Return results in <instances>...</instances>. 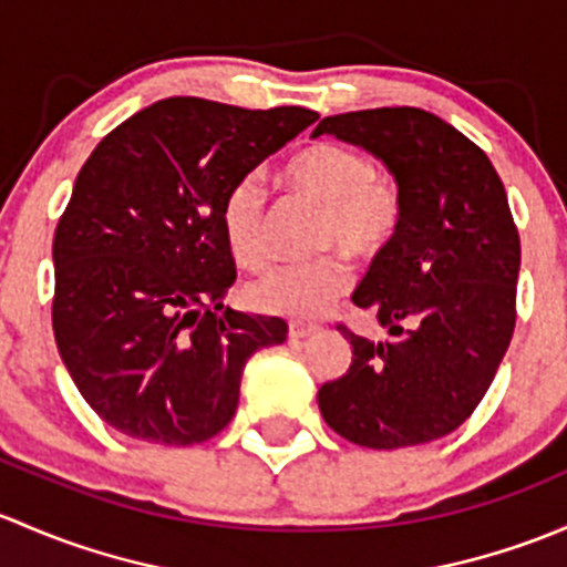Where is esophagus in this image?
Segmentation results:
<instances>
[{
    "label": "esophagus",
    "mask_w": 567,
    "mask_h": 567,
    "mask_svg": "<svg viewBox=\"0 0 567 567\" xmlns=\"http://www.w3.org/2000/svg\"><path fill=\"white\" fill-rule=\"evenodd\" d=\"M317 330H319V324H313V322H291L289 324V338L300 341V338L313 336V332H317Z\"/></svg>",
    "instance_id": "34e87169"
}]
</instances>
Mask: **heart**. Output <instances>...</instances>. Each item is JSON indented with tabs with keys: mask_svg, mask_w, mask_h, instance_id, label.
Segmentation results:
<instances>
[{
	"mask_svg": "<svg viewBox=\"0 0 567 567\" xmlns=\"http://www.w3.org/2000/svg\"><path fill=\"white\" fill-rule=\"evenodd\" d=\"M286 183L300 196L322 204L313 231V248H343L354 259H377L404 226V194L390 174L373 168L360 150L338 142H317L286 163ZM224 235L243 267L259 270L270 259L267 220L270 202L259 177L235 183L224 202ZM352 267L338 250L284 265L250 284L248 297L259 311L291 319L319 317L347 295Z\"/></svg>",
	"mask_w": 567,
	"mask_h": 567,
	"instance_id": "1",
	"label": "heart"
}]
</instances>
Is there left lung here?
<instances>
[{"instance_id":"obj_1","label":"left lung","mask_w":567,"mask_h":567,"mask_svg":"<svg viewBox=\"0 0 567 567\" xmlns=\"http://www.w3.org/2000/svg\"><path fill=\"white\" fill-rule=\"evenodd\" d=\"M319 133L382 157L404 194L399 237L352 295L399 341L338 322L352 365L319 388V412L371 451L440 440L477 410L516 327L522 240L505 185L475 142L423 109L324 116Z\"/></svg>"}]
</instances>
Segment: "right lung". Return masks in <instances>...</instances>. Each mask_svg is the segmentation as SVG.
<instances>
[{
  "instance_id": "obj_1",
  "label": "right lung",
  "mask_w": 567,
  "mask_h": 567,
  "mask_svg": "<svg viewBox=\"0 0 567 567\" xmlns=\"http://www.w3.org/2000/svg\"><path fill=\"white\" fill-rule=\"evenodd\" d=\"M319 120L166 97L92 150L54 231V324L86 404L125 436L198 445L235 417L250 354L284 319L224 308L237 278L224 235L235 183Z\"/></svg>"
}]
</instances>
